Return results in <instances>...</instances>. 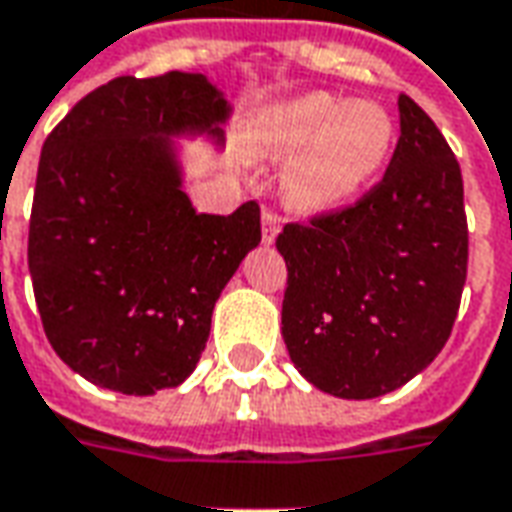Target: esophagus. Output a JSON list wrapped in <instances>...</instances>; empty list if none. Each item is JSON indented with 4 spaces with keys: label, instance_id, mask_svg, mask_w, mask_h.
<instances>
[{
    "label": "esophagus",
    "instance_id": "1",
    "mask_svg": "<svg viewBox=\"0 0 512 512\" xmlns=\"http://www.w3.org/2000/svg\"><path fill=\"white\" fill-rule=\"evenodd\" d=\"M260 224H263V244H274L277 241V235H280V227H282V219L274 213V210H263L260 213Z\"/></svg>",
    "mask_w": 512,
    "mask_h": 512
}]
</instances>
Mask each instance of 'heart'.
<instances>
[{
    "label": "heart",
    "instance_id": "1",
    "mask_svg": "<svg viewBox=\"0 0 512 512\" xmlns=\"http://www.w3.org/2000/svg\"><path fill=\"white\" fill-rule=\"evenodd\" d=\"M393 119L377 102H343L327 91L268 107L252 132L260 160H288L282 196L299 213H330L355 202L393 149Z\"/></svg>",
    "mask_w": 512,
    "mask_h": 512
}]
</instances>
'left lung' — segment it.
Returning a JSON list of instances; mask_svg holds the SVG:
<instances>
[{
    "label": "left lung",
    "instance_id": "8db88e82",
    "mask_svg": "<svg viewBox=\"0 0 512 512\" xmlns=\"http://www.w3.org/2000/svg\"><path fill=\"white\" fill-rule=\"evenodd\" d=\"M282 338L318 391L377 399L430 366L466 285L463 177L438 127L399 96V144L355 207L288 224Z\"/></svg>",
    "mask_w": 512,
    "mask_h": 512
}]
</instances>
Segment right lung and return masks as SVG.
Here are the masks:
<instances>
[{"label": "right lung", "instance_id": "right-lung-1", "mask_svg": "<svg viewBox=\"0 0 512 512\" xmlns=\"http://www.w3.org/2000/svg\"><path fill=\"white\" fill-rule=\"evenodd\" d=\"M232 105L194 71L119 77L46 138L30 219L46 338L80 377L152 396L194 374L224 285L260 244V207L196 213L182 141L221 149Z\"/></svg>", "mask_w": 512, "mask_h": 512}]
</instances>
